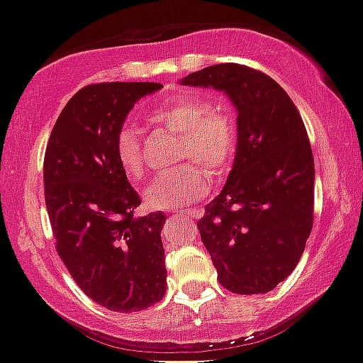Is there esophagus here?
Wrapping results in <instances>:
<instances>
[{"instance_id": "obj_1", "label": "esophagus", "mask_w": 363, "mask_h": 363, "mask_svg": "<svg viewBox=\"0 0 363 363\" xmlns=\"http://www.w3.org/2000/svg\"><path fill=\"white\" fill-rule=\"evenodd\" d=\"M188 216V218H202L203 211L202 208H188V211H182L179 212V216Z\"/></svg>"}]
</instances>
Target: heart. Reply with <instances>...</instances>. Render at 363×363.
I'll return each instance as SVG.
<instances>
[{
	"mask_svg": "<svg viewBox=\"0 0 363 363\" xmlns=\"http://www.w3.org/2000/svg\"><path fill=\"white\" fill-rule=\"evenodd\" d=\"M151 121L179 135L177 161L195 160L211 177H221L232 164L237 149L235 119L200 96H179L151 113ZM117 163L128 179L144 175L140 137L137 128L123 126L113 140ZM202 166V167H203ZM195 163H184L160 174L145 188L144 199L151 208L172 211L202 199L207 191V174Z\"/></svg>",
	"mask_w": 363,
	"mask_h": 363,
	"instance_id": "b5f03b06",
	"label": "heart"
}]
</instances>
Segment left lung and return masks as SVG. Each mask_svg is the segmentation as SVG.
<instances>
[{"label": "left lung", "mask_w": 363, "mask_h": 363, "mask_svg": "<svg viewBox=\"0 0 363 363\" xmlns=\"http://www.w3.org/2000/svg\"><path fill=\"white\" fill-rule=\"evenodd\" d=\"M181 84L225 91L239 113L233 168L196 225L221 286L267 294L294 272L313 228L314 158L302 117L276 80L244 65H212Z\"/></svg>", "instance_id": "left-lung-1"}]
</instances>
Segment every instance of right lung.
I'll list each match as a JSON object with an SVG mask.
<instances>
[{"label": "right lung", "instance_id": "obj_1", "mask_svg": "<svg viewBox=\"0 0 363 363\" xmlns=\"http://www.w3.org/2000/svg\"><path fill=\"white\" fill-rule=\"evenodd\" d=\"M158 82L82 87L65 105L43 160L57 255L80 290L116 313H137L167 291L163 212L135 218L140 196L117 163L113 140L128 112Z\"/></svg>", "mask_w": 363, "mask_h": 363}]
</instances>
